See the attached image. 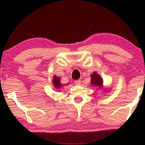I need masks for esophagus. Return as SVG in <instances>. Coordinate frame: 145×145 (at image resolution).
<instances>
[{
	"label": "esophagus",
	"instance_id": "34e87169",
	"mask_svg": "<svg viewBox=\"0 0 145 145\" xmlns=\"http://www.w3.org/2000/svg\"><path fill=\"white\" fill-rule=\"evenodd\" d=\"M74 84H76V85H79V84H80V83H81V81H80V80H74Z\"/></svg>",
	"mask_w": 145,
	"mask_h": 145
}]
</instances>
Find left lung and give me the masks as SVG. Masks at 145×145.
<instances>
[{
  "mask_svg": "<svg viewBox=\"0 0 145 145\" xmlns=\"http://www.w3.org/2000/svg\"><path fill=\"white\" fill-rule=\"evenodd\" d=\"M91 84L92 86L102 88L103 86V80L100 75L96 72H93L91 75Z\"/></svg>",
  "mask_w": 145,
  "mask_h": 145,
  "instance_id": "1",
  "label": "left lung"
}]
</instances>
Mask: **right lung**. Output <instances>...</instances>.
<instances>
[{
	"mask_svg": "<svg viewBox=\"0 0 145 145\" xmlns=\"http://www.w3.org/2000/svg\"><path fill=\"white\" fill-rule=\"evenodd\" d=\"M53 84L55 88L57 89H59V88H61V87L63 86V85L61 84L60 82V78H59V77H57V76H54V77H53Z\"/></svg>",
	"mask_w": 145,
	"mask_h": 145,
	"instance_id": "obj_1",
	"label": "right lung"
}]
</instances>
